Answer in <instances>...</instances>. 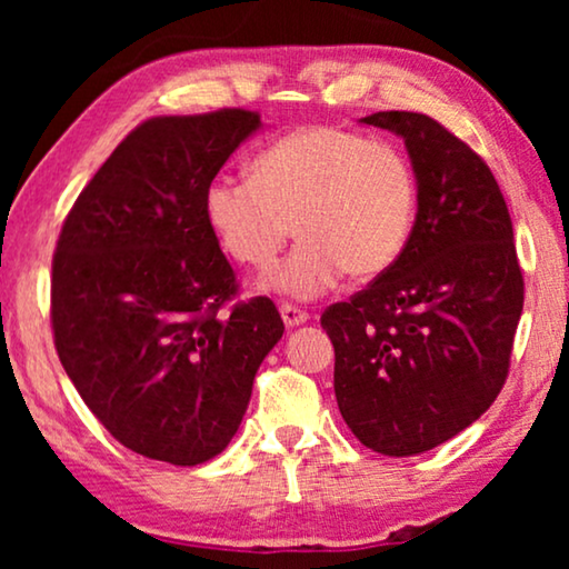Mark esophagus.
Returning a JSON list of instances; mask_svg holds the SVG:
<instances>
[{
	"label": "esophagus",
	"mask_w": 569,
	"mask_h": 569,
	"mask_svg": "<svg viewBox=\"0 0 569 569\" xmlns=\"http://www.w3.org/2000/svg\"><path fill=\"white\" fill-rule=\"evenodd\" d=\"M279 313H282V321H284V326L287 329H295V326H302L308 321V313L306 310H300L298 306H290V302H282V306H279Z\"/></svg>",
	"instance_id": "esophagus-1"
}]
</instances>
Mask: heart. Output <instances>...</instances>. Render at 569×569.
<instances>
[{"instance_id": "obj_1", "label": "heart", "mask_w": 569, "mask_h": 569, "mask_svg": "<svg viewBox=\"0 0 569 569\" xmlns=\"http://www.w3.org/2000/svg\"><path fill=\"white\" fill-rule=\"evenodd\" d=\"M201 207L222 251L253 269L274 263L295 220L300 243L261 290L313 300L347 271L376 279L396 267L415 232L419 178L401 147L313 123L256 154L251 176H214Z\"/></svg>"}]
</instances>
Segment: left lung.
Here are the masks:
<instances>
[{
    "mask_svg": "<svg viewBox=\"0 0 569 569\" xmlns=\"http://www.w3.org/2000/svg\"><path fill=\"white\" fill-rule=\"evenodd\" d=\"M419 178V212L393 269L321 316L333 391L355 438L417 456L477 422L508 378L523 310L512 222L487 162L425 113L380 111Z\"/></svg>",
    "mask_w": 569,
    "mask_h": 569,
    "instance_id": "obj_1",
    "label": "left lung"
}]
</instances>
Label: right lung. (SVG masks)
I'll return each instance as SVG.
<instances>
[{
	"label": "right lung",
	"instance_id": "1",
	"mask_svg": "<svg viewBox=\"0 0 569 569\" xmlns=\"http://www.w3.org/2000/svg\"><path fill=\"white\" fill-rule=\"evenodd\" d=\"M261 129L224 108L158 116L116 147L77 197L51 274L53 345L82 401L121 446L173 466L222 453L284 323L236 298L204 220V189Z\"/></svg>",
	"mask_w": 569,
	"mask_h": 569
}]
</instances>
